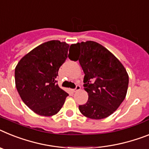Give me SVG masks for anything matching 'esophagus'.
<instances>
[{"label": "esophagus", "instance_id": "obj_1", "mask_svg": "<svg viewBox=\"0 0 149 149\" xmlns=\"http://www.w3.org/2000/svg\"><path fill=\"white\" fill-rule=\"evenodd\" d=\"M80 89H81V86H79V85H77V86H76V88L73 89V92H78V91H79Z\"/></svg>", "mask_w": 149, "mask_h": 149}]
</instances>
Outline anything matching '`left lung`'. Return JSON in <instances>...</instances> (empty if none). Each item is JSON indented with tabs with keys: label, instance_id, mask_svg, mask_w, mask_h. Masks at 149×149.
<instances>
[{
	"label": "left lung",
	"instance_id": "1",
	"mask_svg": "<svg viewBox=\"0 0 149 149\" xmlns=\"http://www.w3.org/2000/svg\"><path fill=\"white\" fill-rule=\"evenodd\" d=\"M69 58L79 61L85 73L88 102L79 105L86 117L100 120L114 112L123 102L129 84L127 70L107 48L92 41L71 45Z\"/></svg>",
	"mask_w": 149,
	"mask_h": 149
}]
</instances>
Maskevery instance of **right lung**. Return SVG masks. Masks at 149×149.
<instances>
[{"label":"right lung","instance_id":"obj_1","mask_svg":"<svg viewBox=\"0 0 149 149\" xmlns=\"http://www.w3.org/2000/svg\"><path fill=\"white\" fill-rule=\"evenodd\" d=\"M68 44L52 40L30 51L15 69V82L22 102L35 113L52 116L61 109L69 95L56 78L67 58Z\"/></svg>","mask_w":149,"mask_h":149}]
</instances>
